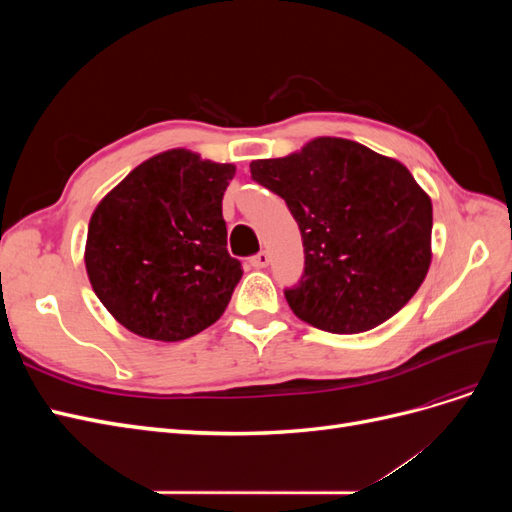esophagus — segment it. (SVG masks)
I'll use <instances>...</instances> for the list:
<instances>
[{"label": "esophagus", "mask_w": 512, "mask_h": 512, "mask_svg": "<svg viewBox=\"0 0 512 512\" xmlns=\"http://www.w3.org/2000/svg\"><path fill=\"white\" fill-rule=\"evenodd\" d=\"M250 265H252L254 269H265V267L269 265V254H267V252H260V254L252 256V258H250Z\"/></svg>", "instance_id": "esophagus-1"}]
</instances>
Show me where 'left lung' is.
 <instances>
[{"instance_id":"1","label":"left lung","mask_w":512,"mask_h":512,"mask_svg":"<svg viewBox=\"0 0 512 512\" xmlns=\"http://www.w3.org/2000/svg\"><path fill=\"white\" fill-rule=\"evenodd\" d=\"M250 168L286 200L301 230L305 271L284 292L294 316L329 333H363L421 288L433 209L404 164L348 138L318 136Z\"/></svg>"}]
</instances>
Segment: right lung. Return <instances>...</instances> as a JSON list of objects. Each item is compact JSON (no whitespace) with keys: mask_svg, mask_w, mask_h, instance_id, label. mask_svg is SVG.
<instances>
[{"mask_svg":"<svg viewBox=\"0 0 512 512\" xmlns=\"http://www.w3.org/2000/svg\"><path fill=\"white\" fill-rule=\"evenodd\" d=\"M235 173V164L168 149L100 200L87 228L85 269L121 327L181 342L224 314L243 275L226 250L222 218Z\"/></svg>","mask_w":512,"mask_h":512,"instance_id":"obj_1","label":"right lung"}]
</instances>
